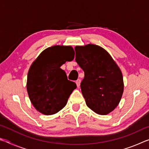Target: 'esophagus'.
<instances>
[{
    "label": "esophagus",
    "mask_w": 149,
    "mask_h": 149,
    "mask_svg": "<svg viewBox=\"0 0 149 149\" xmlns=\"http://www.w3.org/2000/svg\"><path fill=\"white\" fill-rule=\"evenodd\" d=\"M76 85H77V87H79V86H80V84H81V79H77V81H76Z\"/></svg>",
    "instance_id": "34e87169"
}]
</instances>
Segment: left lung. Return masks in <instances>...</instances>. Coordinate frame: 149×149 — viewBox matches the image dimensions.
Instances as JSON below:
<instances>
[{
    "label": "left lung",
    "mask_w": 149,
    "mask_h": 149,
    "mask_svg": "<svg viewBox=\"0 0 149 149\" xmlns=\"http://www.w3.org/2000/svg\"><path fill=\"white\" fill-rule=\"evenodd\" d=\"M75 51V61L85 74L80 86L87 106L98 114H109L123 95L120 68L107 50L98 45L76 46Z\"/></svg>",
    "instance_id": "8db88e82"
}]
</instances>
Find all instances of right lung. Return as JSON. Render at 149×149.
I'll return each mask as SVG.
<instances>
[{
    "mask_svg": "<svg viewBox=\"0 0 149 149\" xmlns=\"http://www.w3.org/2000/svg\"><path fill=\"white\" fill-rule=\"evenodd\" d=\"M71 46L55 45L44 50L29 68L27 91L30 101L35 109L45 115L54 114L67 104L74 82L68 80L60 68L66 61L74 58Z\"/></svg>",
    "mask_w": 149,
    "mask_h": 149,
    "instance_id": "right-lung-1",
    "label": "right lung"
}]
</instances>
